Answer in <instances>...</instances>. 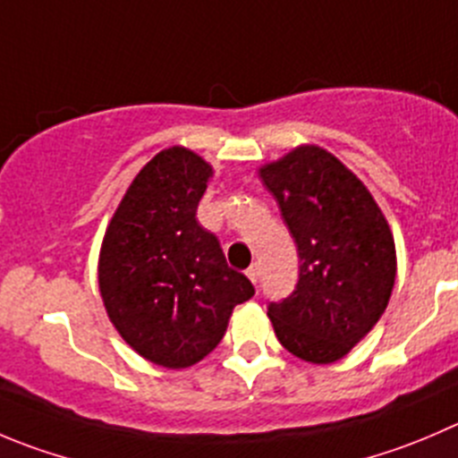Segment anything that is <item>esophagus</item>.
Returning a JSON list of instances; mask_svg holds the SVG:
<instances>
[{"label": "esophagus", "instance_id": "esophagus-1", "mask_svg": "<svg viewBox=\"0 0 458 458\" xmlns=\"http://www.w3.org/2000/svg\"><path fill=\"white\" fill-rule=\"evenodd\" d=\"M246 275H248V279H250L252 284H257V282H259V275H261V268H259V264H252L250 268L246 270Z\"/></svg>", "mask_w": 458, "mask_h": 458}]
</instances>
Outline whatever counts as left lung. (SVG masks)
I'll return each mask as SVG.
<instances>
[{"label": "left lung", "instance_id": "left-lung-1", "mask_svg": "<svg viewBox=\"0 0 458 458\" xmlns=\"http://www.w3.org/2000/svg\"><path fill=\"white\" fill-rule=\"evenodd\" d=\"M259 176L300 255L295 291L268 304L275 335L306 362L340 360L392 297L396 246L387 219L362 181L318 145H300Z\"/></svg>", "mask_w": 458, "mask_h": 458}]
</instances>
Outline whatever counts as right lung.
Listing matches in <instances>:
<instances>
[{
	"instance_id": "1",
	"label": "right lung",
	"mask_w": 458,
	"mask_h": 458,
	"mask_svg": "<svg viewBox=\"0 0 458 458\" xmlns=\"http://www.w3.org/2000/svg\"><path fill=\"white\" fill-rule=\"evenodd\" d=\"M210 176L199 154L163 149L131 181L102 239L98 284L106 315L136 353L167 369L203 360L234 306L255 295L197 221Z\"/></svg>"
}]
</instances>
